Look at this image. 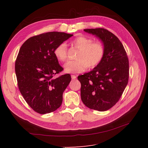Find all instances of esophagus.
Returning a JSON list of instances; mask_svg holds the SVG:
<instances>
[{
    "label": "esophagus",
    "instance_id": "1",
    "mask_svg": "<svg viewBox=\"0 0 148 148\" xmlns=\"http://www.w3.org/2000/svg\"><path fill=\"white\" fill-rule=\"evenodd\" d=\"M71 77L72 79H76V76H75V75H71Z\"/></svg>",
    "mask_w": 148,
    "mask_h": 148
}]
</instances>
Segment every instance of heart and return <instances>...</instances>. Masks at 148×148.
Masks as SVG:
<instances>
[{
    "instance_id": "heart-1",
    "label": "heart",
    "mask_w": 148,
    "mask_h": 148,
    "mask_svg": "<svg viewBox=\"0 0 148 148\" xmlns=\"http://www.w3.org/2000/svg\"><path fill=\"white\" fill-rule=\"evenodd\" d=\"M72 45L79 50L76 56L77 60L68 62L65 65V70L70 73H80L88 67L93 69L97 67L105 54V46L100 40L93 41L92 38L79 36L72 42ZM55 55L59 61L67 60V48L65 44L62 43L55 49Z\"/></svg>"
}]
</instances>
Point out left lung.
<instances>
[{
    "instance_id": "8db88e82",
    "label": "left lung",
    "mask_w": 148,
    "mask_h": 148,
    "mask_svg": "<svg viewBox=\"0 0 148 148\" xmlns=\"http://www.w3.org/2000/svg\"><path fill=\"white\" fill-rule=\"evenodd\" d=\"M105 46L102 62L92 71L79 75L81 98L87 108L99 111L111 108L121 98L129 77V61L123 46L114 34L103 28L84 29Z\"/></svg>"
}]
</instances>
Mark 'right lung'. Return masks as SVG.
I'll return each instance as SVG.
<instances>
[{
  "label": "right lung",
  "instance_id": "add662e5",
  "mask_svg": "<svg viewBox=\"0 0 148 148\" xmlns=\"http://www.w3.org/2000/svg\"><path fill=\"white\" fill-rule=\"evenodd\" d=\"M72 36L58 32L44 33L30 37L21 46L15 62L18 88L37 113L51 112L62 105L63 93L71 77L69 74L54 77L64 70L54 52Z\"/></svg>",
  "mask_w": 148,
  "mask_h": 148
}]
</instances>
